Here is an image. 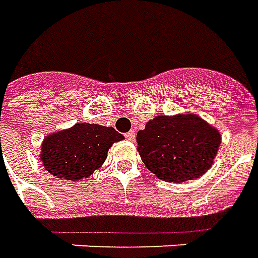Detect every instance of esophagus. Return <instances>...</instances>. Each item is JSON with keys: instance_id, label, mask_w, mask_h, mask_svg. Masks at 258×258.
I'll use <instances>...</instances> for the list:
<instances>
[{"instance_id": "34e87169", "label": "esophagus", "mask_w": 258, "mask_h": 258, "mask_svg": "<svg viewBox=\"0 0 258 258\" xmlns=\"http://www.w3.org/2000/svg\"><path fill=\"white\" fill-rule=\"evenodd\" d=\"M125 138H127V140H130V141H134V140H135V131H133V130H131L130 133H127V134H125Z\"/></svg>"}]
</instances>
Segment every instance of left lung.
<instances>
[{"instance_id": "left-lung-1", "label": "left lung", "mask_w": 258, "mask_h": 258, "mask_svg": "<svg viewBox=\"0 0 258 258\" xmlns=\"http://www.w3.org/2000/svg\"><path fill=\"white\" fill-rule=\"evenodd\" d=\"M137 151L144 165L159 179L184 183L212 166L221 134L197 114L156 116L137 134Z\"/></svg>"}]
</instances>
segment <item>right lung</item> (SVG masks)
<instances>
[{"label": "right lung", "instance_id": "right-lung-1", "mask_svg": "<svg viewBox=\"0 0 258 258\" xmlns=\"http://www.w3.org/2000/svg\"><path fill=\"white\" fill-rule=\"evenodd\" d=\"M123 138L113 127L77 123L43 140L40 160L44 169L55 177L78 181L98 170L111 145Z\"/></svg>", "mask_w": 258, "mask_h": 258}]
</instances>
